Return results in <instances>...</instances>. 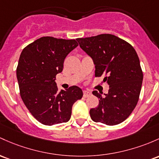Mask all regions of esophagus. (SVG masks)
<instances>
[{"label": "esophagus", "mask_w": 159, "mask_h": 159, "mask_svg": "<svg viewBox=\"0 0 159 159\" xmlns=\"http://www.w3.org/2000/svg\"><path fill=\"white\" fill-rule=\"evenodd\" d=\"M91 95V93L89 91H87V90H84V91L83 92V97H84V98H87V97H90V96Z\"/></svg>", "instance_id": "obj_1"}]
</instances>
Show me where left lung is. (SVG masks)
<instances>
[{
	"instance_id": "left-lung-1",
	"label": "left lung",
	"mask_w": 159,
	"mask_h": 159,
	"mask_svg": "<svg viewBox=\"0 0 159 159\" xmlns=\"http://www.w3.org/2000/svg\"><path fill=\"white\" fill-rule=\"evenodd\" d=\"M76 40L93 59L95 76H104L103 82L109 85L105 97L93 91L99 100L97 107L90 110V118L106 125L121 123L137 106L142 87L143 75L137 52L125 40L110 34Z\"/></svg>"
}]
</instances>
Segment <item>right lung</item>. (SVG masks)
<instances>
[{
	"mask_svg": "<svg viewBox=\"0 0 159 159\" xmlns=\"http://www.w3.org/2000/svg\"><path fill=\"white\" fill-rule=\"evenodd\" d=\"M78 43L75 39L42 37L22 50L16 68L21 98L36 120L44 125L69 121L75 102L83 92L77 86L58 90L56 75Z\"/></svg>",
	"mask_w": 159,
	"mask_h": 159,
	"instance_id": "obj_1",
	"label": "right lung"
}]
</instances>
